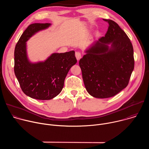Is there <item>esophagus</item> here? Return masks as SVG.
Masks as SVG:
<instances>
[{
  "label": "esophagus",
  "mask_w": 149,
  "mask_h": 149,
  "mask_svg": "<svg viewBox=\"0 0 149 149\" xmlns=\"http://www.w3.org/2000/svg\"><path fill=\"white\" fill-rule=\"evenodd\" d=\"M75 56L78 61H79L81 58V55L79 52H75Z\"/></svg>",
  "instance_id": "obj_1"
}]
</instances>
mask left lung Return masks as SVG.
<instances>
[{
	"mask_svg": "<svg viewBox=\"0 0 149 149\" xmlns=\"http://www.w3.org/2000/svg\"><path fill=\"white\" fill-rule=\"evenodd\" d=\"M105 36L94 41L79 61L87 92L98 98L113 97L129 84L134 70L133 45L126 33L110 19Z\"/></svg>",
	"mask_w": 149,
	"mask_h": 149,
	"instance_id": "8db88e82",
	"label": "left lung"
}]
</instances>
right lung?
<instances>
[{
  "label": "right lung",
  "instance_id": "1",
  "mask_svg": "<svg viewBox=\"0 0 149 149\" xmlns=\"http://www.w3.org/2000/svg\"><path fill=\"white\" fill-rule=\"evenodd\" d=\"M51 24H33L21 35L15 49L14 71L21 89L28 97L39 100H51L62 91L70 68L77 63L75 51L53 53L45 60L31 62L27 41Z\"/></svg>",
  "mask_w": 149,
  "mask_h": 149
}]
</instances>
